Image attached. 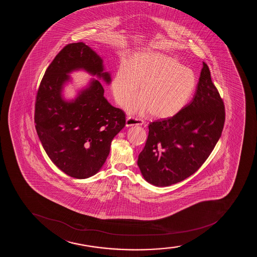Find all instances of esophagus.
I'll return each instance as SVG.
<instances>
[{
  "label": "esophagus",
  "mask_w": 257,
  "mask_h": 257,
  "mask_svg": "<svg viewBox=\"0 0 257 257\" xmlns=\"http://www.w3.org/2000/svg\"><path fill=\"white\" fill-rule=\"evenodd\" d=\"M144 124V121L141 118L133 117V116H127L126 120V126L131 127V126H136V125H142Z\"/></svg>",
  "instance_id": "esophagus-1"
}]
</instances>
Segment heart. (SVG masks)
<instances>
[{"mask_svg":"<svg viewBox=\"0 0 257 257\" xmlns=\"http://www.w3.org/2000/svg\"><path fill=\"white\" fill-rule=\"evenodd\" d=\"M140 85L142 97L130 104V109L165 119L186 106L197 79L191 69L177 59L148 51L136 54L130 63L122 62L115 71L111 89L116 102L127 104L138 93Z\"/></svg>","mask_w":257,"mask_h":257,"instance_id":"obj_1","label":"heart"}]
</instances>
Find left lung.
I'll return each mask as SVG.
<instances>
[{
  "label": "left lung",
  "mask_w": 257,
  "mask_h": 257,
  "mask_svg": "<svg viewBox=\"0 0 257 257\" xmlns=\"http://www.w3.org/2000/svg\"><path fill=\"white\" fill-rule=\"evenodd\" d=\"M224 121V101L203 62L191 102L174 116L148 125V140L137 161L145 180L169 186L194 174L215 148Z\"/></svg>",
  "instance_id": "obj_1"
}]
</instances>
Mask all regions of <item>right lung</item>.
<instances>
[{
    "mask_svg": "<svg viewBox=\"0 0 257 257\" xmlns=\"http://www.w3.org/2000/svg\"><path fill=\"white\" fill-rule=\"evenodd\" d=\"M102 63L82 42L68 44L45 71L36 96L34 122L43 148L61 171L74 178H87L100 170L113 138L125 126V113L103 97L98 80H92L74 102L61 96L68 73L79 68L109 83Z\"/></svg>",
    "mask_w": 257,
    "mask_h": 257,
    "instance_id": "add662e5",
    "label": "right lung"
}]
</instances>
